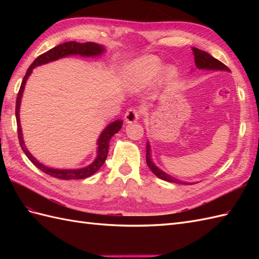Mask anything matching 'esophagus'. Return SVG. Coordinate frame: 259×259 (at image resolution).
I'll return each mask as SVG.
<instances>
[{"label": "esophagus", "mask_w": 259, "mask_h": 259, "mask_svg": "<svg viewBox=\"0 0 259 259\" xmlns=\"http://www.w3.org/2000/svg\"><path fill=\"white\" fill-rule=\"evenodd\" d=\"M140 118V111L136 108H130L124 114V119L128 123L137 122V120Z\"/></svg>", "instance_id": "1"}]
</instances>
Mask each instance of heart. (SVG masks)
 I'll use <instances>...</instances> for the list:
<instances>
[{
  "mask_svg": "<svg viewBox=\"0 0 259 259\" xmlns=\"http://www.w3.org/2000/svg\"><path fill=\"white\" fill-rule=\"evenodd\" d=\"M162 64L160 60L153 56H146L137 59L126 69V75L129 81L134 85H145L156 78ZM176 70L174 68L168 69V74L174 75Z\"/></svg>",
  "mask_w": 259,
  "mask_h": 259,
  "instance_id": "heart-1",
  "label": "heart"
}]
</instances>
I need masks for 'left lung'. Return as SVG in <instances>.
I'll use <instances>...</instances> for the list:
<instances>
[{
	"instance_id": "left-lung-1",
	"label": "left lung",
	"mask_w": 259,
	"mask_h": 259,
	"mask_svg": "<svg viewBox=\"0 0 259 259\" xmlns=\"http://www.w3.org/2000/svg\"><path fill=\"white\" fill-rule=\"evenodd\" d=\"M192 52H194L195 56V64L198 69H205V70H218V71H230L226 65L224 63H222L219 60L214 59L213 57H211L210 54L199 50L197 48H191ZM146 161L148 167L150 168L151 171L155 174L158 178H160L164 181H169V183H176V184H185L188 185L189 183H185V181H180L178 179L174 178L172 176H169L168 174L163 172L162 170L159 169L155 163L152 162L151 159V150H150V145L149 142H147V156H146Z\"/></svg>"
}]
</instances>
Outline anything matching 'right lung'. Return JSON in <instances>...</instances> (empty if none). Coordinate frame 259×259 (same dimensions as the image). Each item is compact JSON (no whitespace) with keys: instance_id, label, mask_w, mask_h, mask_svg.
<instances>
[{"instance_id":"1","label":"right lung","mask_w":259,"mask_h":259,"mask_svg":"<svg viewBox=\"0 0 259 259\" xmlns=\"http://www.w3.org/2000/svg\"><path fill=\"white\" fill-rule=\"evenodd\" d=\"M104 52V48L98 43L95 42H85V43H79L74 41L70 42H64L62 45H59L58 47H54L51 50L47 51L46 53L38 56L33 63L30 65L29 69H27L26 73L22 81L20 90L18 93V97H16V103H15V117H16V124H18V137L20 141V146L22 150L26 155V157L30 159V161L37 167L41 171L46 172L49 176H52L54 178H59L62 180H71V179H84L87 177H90V176L95 175L99 169L101 168L102 164L106 161L108 157V151H109V142L110 139L112 138L114 134H117L118 131L122 126V120H115L113 122L107 125V128L104 129L100 137L98 139V149H97V157L95 161L90 163L88 167L80 168V169H54L47 167L45 164L38 162L36 159L33 157L30 151L26 149L23 141V136H22V129L20 124V104H21V98L23 95L24 85L26 83V80L29 78V75L32 73V70L38 65L46 64L49 62L56 61L61 58H65L69 56H81V57H98L101 56Z\"/></svg>"}]
</instances>
